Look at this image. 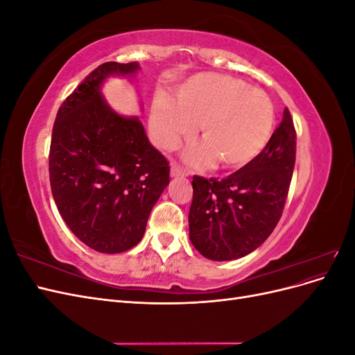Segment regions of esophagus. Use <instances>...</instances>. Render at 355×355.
I'll return each instance as SVG.
<instances>
[{"label": "esophagus", "mask_w": 355, "mask_h": 355, "mask_svg": "<svg viewBox=\"0 0 355 355\" xmlns=\"http://www.w3.org/2000/svg\"><path fill=\"white\" fill-rule=\"evenodd\" d=\"M187 175H188L187 170L180 168V167L176 166V164H173V166H171V168H170V176H171V178H179V176H187Z\"/></svg>", "instance_id": "obj_1"}]
</instances>
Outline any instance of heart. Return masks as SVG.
Segmentation results:
<instances>
[{
    "label": "heart",
    "mask_w": 355,
    "mask_h": 355,
    "mask_svg": "<svg viewBox=\"0 0 355 355\" xmlns=\"http://www.w3.org/2000/svg\"><path fill=\"white\" fill-rule=\"evenodd\" d=\"M275 112L271 99L245 81L218 72H200L179 84L175 99L159 92L149 112L155 145L175 149L194 137L200 124L204 142L189 146L191 166L207 168L219 161L225 170L252 164L272 136Z\"/></svg>",
    "instance_id": "obj_1"
}]
</instances>
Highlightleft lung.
Returning a JSON list of instances; mask_svg holds the SVG:
<instances>
[{
	"mask_svg": "<svg viewBox=\"0 0 355 355\" xmlns=\"http://www.w3.org/2000/svg\"><path fill=\"white\" fill-rule=\"evenodd\" d=\"M296 159V132L286 108L270 142L252 164L218 179H192L189 240L210 261L256 250L282 218Z\"/></svg>",
	"mask_w": 355,
	"mask_h": 355,
	"instance_id": "8db88e82",
	"label": "left lung"
}]
</instances>
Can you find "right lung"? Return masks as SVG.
<instances>
[{
  "instance_id": "obj_1",
  "label": "right lung",
  "mask_w": 355,
  "mask_h": 355,
  "mask_svg": "<svg viewBox=\"0 0 355 355\" xmlns=\"http://www.w3.org/2000/svg\"><path fill=\"white\" fill-rule=\"evenodd\" d=\"M137 62H106L58 111L50 146V185L69 230L90 249L123 253L142 240L168 185L170 167L149 144L139 116L115 112L102 94L110 77L133 78Z\"/></svg>"
}]
</instances>
